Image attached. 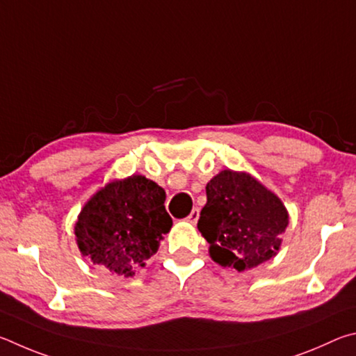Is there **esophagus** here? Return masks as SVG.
Listing matches in <instances>:
<instances>
[{
  "instance_id": "34e87169",
  "label": "esophagus",
  "mask_w": 356,
  "mask_h": 356,
  "mask_svg": "<svg viewBox=\"0 0 356 356\" xmlns=\"http://www.w3.org/2000/svg\"><path fill=\"white\" fill-rule=\"evenodd\" d=\"M198 217H200V209L198 208H194L191 211V214L186 217V220H188L189 223H192V225H195L197 223V220H198Z\"/></svg>"
}]
</instances>
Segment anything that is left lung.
Segmentation results:
<instances>
[{"label": "left lung", "instance_id": "1", "mask_svg": "<svg viewBox=\"0 0 356 356\" xmlns=\"http://www.w3.org/2000/svg\"><path fill=\"white\" fill-rule=\"evenodd\" d=\"M198 229L223 267L247 270L275 257L289 216L282 200L248 173L223 170L207 184Z\"/></svg>", "mask_w": 356, "mask_h": 356}]
</instances>
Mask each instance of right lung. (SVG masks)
Here are the masks:
<instances>
[{
	"mask_svg": "<svg viewBox=\"0 0 356 356\" xmlns=\"http://www.w3.org/2000/svg\"><path fill=\"white\" fill-rule=\"evenodd\" d=\"M164 202V189L142 175L104 186L86 203L74 225L81 253L112 273L133 277L172 228Z\"/></svg>",
	"mask_w": 356,
	"mask_h": 356,
	"instance_id": "add662e5",
	"label": "right lung"
}]
</instances>
